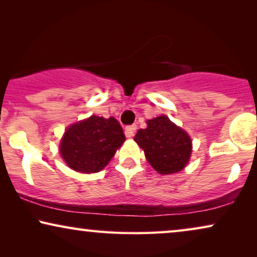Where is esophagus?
I'll list each match as a JSON object with an SVG mask.
<instances>
[{
	"label": "esophagus",
	"instance_id": "obj_1",
	"mask_svg": "<svg viewBox=\"0 0 257 257\" xmlns=\"http://www.w3.org/2000/svg\"><path fill=\"white\" fill-rule=\"evenodd\" d=\"M136 130H137V125L126 126V127H125V136L127 137V138H131V137H133V135H135Z\"/></svg>",
	"mask_w": 257,
	"mask_h": 257
}]
</instances>
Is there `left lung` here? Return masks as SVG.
<instances>
[{
	"mask_svg": "<svg viewBox=\"0 0 257 257\" xmlns=\"http://www.w3.org/2000/svg\"><path fill=\"white\" fill-rule=\"evenodd\" d=\"M146 122L147 127L140 128L135 140L144 150L151 166L160 174L181 171L191 157L192 142L189 136L166 115Z\"/></svg>",
	"mask_w": 257,
	"mask_h": 257,
	"instance_id": "obj_1",
	"label": "left lung"
}]
</instances>
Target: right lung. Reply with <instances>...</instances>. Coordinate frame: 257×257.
<instances>
[{"label":"right lung","mask_w":257,"mask_h":257,"mask_svg":"<svg viewBox=\"0 0 257 257\" xmlns=\"http://www.w3.org/2000/svg\"><path fill=\"white\" fill-rule=\"evenodd\" d=\"M124 142V131L117 119L91 115L66 130L59 151L72 170L96 173L106 166Z\"/></svg>","instance_id":"right-lung-1"}]
</instances>
